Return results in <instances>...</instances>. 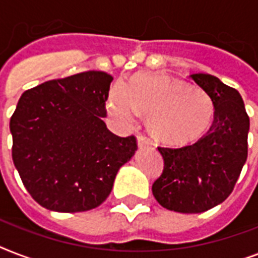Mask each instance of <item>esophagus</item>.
<instances>
[{"mask_svg": "<svg viewBox=\"0 0 258 258\" xmlns=\"http://www.w3.org/2000/svg\"><path fill=\"white\" fill-rule=\"evenodd\" d=\"M149 145H151V142H150V139L147 137H143V135H139V137H138V146H139V147H146V146H149Z\"/></svg>", "mask_w": 258, "mask_h": 258, "instance_id": "esophagus-1", "label": "esophagus"}]
</instances>
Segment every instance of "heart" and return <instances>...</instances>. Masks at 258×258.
Returning <instances> with one entry per match:
<instances>
[{
    "mask_svg": "<svg viewBox=\"0 0 258 258\" xmlns=\"http://www.w3.org/2000/svg\"><path fill=\"white\" fill-rule=\"evenodd\" d=\"M109 115L133 123L139 112L149 113L154 137L166 142H186L200 137L213 116V103L204 89L163 75H141L111 88Z\"/></svg>",
    "mask_w": 258,
    "mask_h": 258,
    "instance_id": "heart-1",
    "label": "heart"
}]
</instances>
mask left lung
Segmentation results:
<instances>
[{
	"label": "left lung",
	"mask_w": 258,
	"mask_h": 258,
	"mask_svg": "<svg viewBox=\"0 0 258 258\" xmlns=\"http://www.w3.org/2000/svg\"><path fill=\"white\" fill-rule=\"evenodd\" d=\"M190 78L212 99L213 123L191 145L158 147L165 167L153 194L167 210L194 214L222 204L233 191L248 158L249 116L237 89L208 74Z\"/></svg>",
	"instance_id": "1"
}]
</instances>
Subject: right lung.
<instances>
[{
  "mask_svg": "<svg viewBox=\"0 0 258 258\" xmlns=\"http://www.w3.org/2000/svg\"><path fill=\"white\" fill-rule=\"evenodd\" d=\"M111 75L88 71L22 93L10 117L12 158L37 204L58 213L87 212L107 200L135 137L107 128Z\"/></svg>",
  "mask_w": 258,
  "mask_h": 258,
  "instance_id": "1",
  "label": "right lung"
}]
</instances>
